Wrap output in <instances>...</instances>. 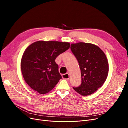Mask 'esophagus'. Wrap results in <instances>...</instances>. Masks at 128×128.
<instances>
[{"instance_id":"1","label":"esophagus","mask_w":128,"mask_h":128,"mask_svg":"<svg viewBox=\"0 0 128 128\" xmlns=\"http://www.w3.org/2000/svg\"><path fill=\"white\" fill-rule=\"evenodd\" d=\"M62 78L64 79H65V80H69V74L68 73H66V74H62Z\"/></svg>"}]
</instances>
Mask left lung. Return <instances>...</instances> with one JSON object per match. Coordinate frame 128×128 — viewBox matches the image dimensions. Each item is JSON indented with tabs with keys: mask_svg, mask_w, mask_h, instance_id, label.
<instances>
[{
	"mask_svg": "<svg viewBox=\"0 0 128 128\" xmlns=\"http://www.w3.org/2000/svg\"><path fill=\"white\" fill-rule=\"evenodd\" d=\"M70 49L78 61L82 77L80 86L73 88L82 96L91 94L102 87L107 77L106 56L97 46L90 43L72 44Z\"/></svg>",
	"mask_w": 128,
	"mask_h": 128,
	"instance_id": "8db88e82",
	"label": "left lung"
}]
</instances>
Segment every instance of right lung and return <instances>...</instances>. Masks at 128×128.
<instances>
[{
    "label": "right lung",
    "instance_id": "add662e5",
    "mask_svg": "<svg viewBox=\"0 0 128 128\" xmlns=\"http://www.w3.org/2000/svg\"><path fill=\"white\" fill-rule=\"evenodd\" d=\"M70 45L67 42L38 41L27 48L22 57L21 68L26 82L31 88L45 94L54 88L62 78L55 60Z\"/></svg>",
    "mask_w": 128,
    "mask_h": 128
}]
</instances>
